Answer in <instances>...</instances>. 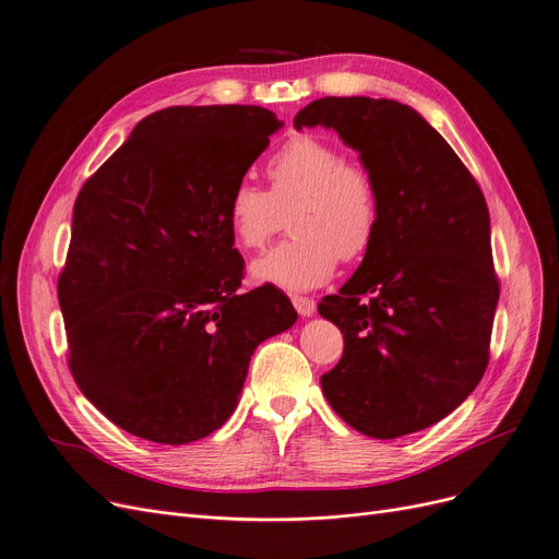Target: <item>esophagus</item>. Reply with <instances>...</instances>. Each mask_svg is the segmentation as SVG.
<instances>
[{"instance_id":"1","label":"esophagus","mask_w":559,"mask_h":559,"mask_svg":"<svg viewBox=\"0 0 559 559\" xmlns=\"http://www.w3.org/2000/svg\"><path fill=\"white\" fill-rule=\"evenodd\" d=\"M293 304H295L297 313H299L301 318H311V316L316 313V301H313V299H308V297H299V295H295V297H293Z\"/></svg>"}]
</instances>
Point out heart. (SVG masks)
Returning a JSON list of instances; mask_svg holds the SVG:
<instances>
[{
    "instance_id": "1",
    "label": "heart",
    "mask_w": 559,
    "mask_h": 559,
    "mask_svg": "<svg viewBox=\"0 0 559 559\" xmlns=\"http://www.w3.org/2000/svg\"><path fill=\"white\" fill-rule=\"evenodd\" d=\"M269 191L239 181L225 204L227 227L246 251H260L285 225L295 233L258 258L251 278L304 293L334 276L338 260H359L378 235L380 204L373 177L345 160L334 142L299 135L269 158Z\"/></svg>"
}]
</instances>
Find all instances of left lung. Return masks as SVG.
<instances>
[{"instance_id":"8db88e82","label":"left lung","mask_w":559,"mask_h":559,"mask_svg":"<svg viewBox=\"0 0 559 559\" xmlns=\"http://www.w3.org/2000/svg\"><path fill=\"white\" fill-rule=\"evenodd\" d=\"M304 127L334 129L359 154L380 204L373 246L318 306L345 338L322 394L368 438L409 436L451 415L486 373L500 285L484 193L399 100L324 96L297 112Z\"/></svg>"}]
</instances>
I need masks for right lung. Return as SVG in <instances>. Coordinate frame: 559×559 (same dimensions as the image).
<instances>
[{"label": "right lung", "mask_w": 559, "mask_h": 559, "mask_svg": "<svg viewBox=\"0 0 559 559\" xmlns=\"http://www.w3.org/2000/svg\"><path fill=\"white\" fill-rule=\"evenodd\" d=\"M258 106L165 108L85 181L57 295L85 399L142 440L189 444L235 412L255 347L297 322L278 287L239 293L225 204L269 135Z\"/></svg>", "instance_id": "1"}]
</instances>
